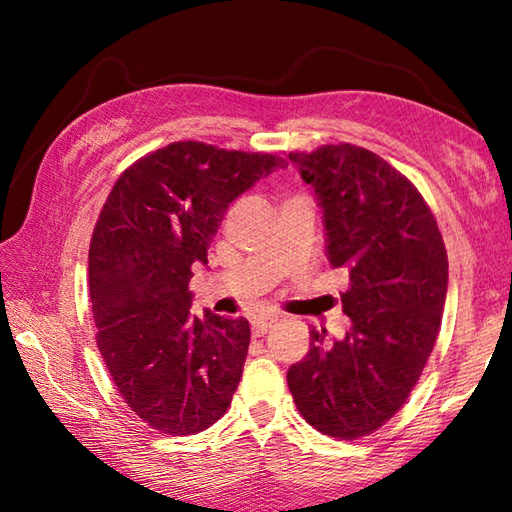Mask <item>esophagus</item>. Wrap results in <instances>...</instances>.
I'll list each match as a JSON object with an SVG mask.
<instances>
[{
	"mask_svg": "<svg viewBox=\"0 0 512 512\" xmlns=\"http://www.w3.org/2000/svg\"><path fill=\"white\" fill-rule=\"evenodd\" d=\"M275 323H277V317H273V314H270V317H257L253 319V323H250V330H253V336H264Z\"/></svg>",
	"mask_w": 512,
	"mask_h": 512,
	"instance_id": "1",
	"label": "esophagus"
}]
</instances>
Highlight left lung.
<instances>
[{
    "label": "left lung",
    "instance_id": "left-lung-1",
    "mask_svg": "<svg viewBox=\"0 0 512 512\" xmlns=\"http://www.w3.org/2000/svg\"><path fill=\"white\" fill-rule=\"evenodd\" d=\"M323 211L332 268L350 330L288 369L299 413L325 436H369L405 405L436 345L449 262L436 217L418 189L374 151L350 143L290 154Z\"/></svg>",
    "mask_w": 512,
    "mask_h": 512
}]
</instances>
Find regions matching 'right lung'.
I'll use <instances>...</instances> for the list:
<instances>
[{
  "instance_id": "1",
  "label": "right lung",
  "mask_w": 512,
  "mask_h": 512,
  "mask_svg": "<svg viewBox=\"0 0 512 512\" xmlns=\"http://www.w3.org/2000/svg\"><path fill=\"white\" fill-rule=\"evenodd\" d=\"M284 167L273 154L171 143L123 171L103 204L90 244L96 345L151 429L191 436L231 405L250 325L193 314L189 281L231 202Z\"/></svg>"
}]
</instances>
